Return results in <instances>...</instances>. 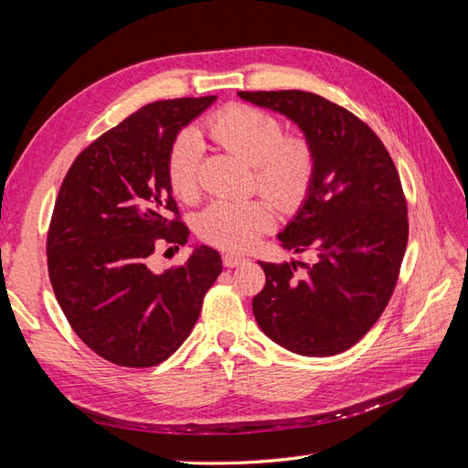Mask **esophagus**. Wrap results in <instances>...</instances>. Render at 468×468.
<instances>
[{
	"label": "esophagus",
	"instance_id": "esophagus-1",
	"mask_svg": "<svg viewBox=\"0 0 468 468\" xmlns=\"http://www.w3.org/2000/svg\"><path fill=\"white\" fill-rule=\"evenodd\" d=\"M222 261L226 267H238V265H244L248 261V258L239 256V253H224Z\"/></svg>",
	"mask_w": 468,
	"mask_h": 468
}]
</instances>
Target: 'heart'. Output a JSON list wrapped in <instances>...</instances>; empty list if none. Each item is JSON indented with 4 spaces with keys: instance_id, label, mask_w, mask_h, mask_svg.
Returning <instances> with one entry per match:
<instances>
[{
    "instance_id": "obj_1",
    "label": "heart",
    "mask_w": 468,
    "mask_h": 468,
    "mask_svg": "<svg viewBox=\"0 0 468 468\" xmlns=\"http://www.w3.org/2000/svg\"><path fill=\"white\" fill-rule=\"evenodd\" d=\"M201 134L222 150L253 167L256 186L285 208L301 205L316 176V154L304 136H285L282 122L258 107L229 105L210 115ZM201 144L193 133H183L167 160L169 187L183 201L199 193ZM275 205L256 199H218L199 218V232L210 244L246 250L273 229Z\"/></svg>"
}]
</instances>
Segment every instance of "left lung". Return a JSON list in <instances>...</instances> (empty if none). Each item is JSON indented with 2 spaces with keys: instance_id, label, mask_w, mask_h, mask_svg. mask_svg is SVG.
<instances>
[{
  "instance_id": "left-lung-1",
  "label": "left lung",
  "mask_w": 468,
  "mask_h": 468,
  "mask_svg": "<svg viewBox=\"0 0 468 468\" xmlns=\"http://www.w3.org/2000/svg\"><path fill=\"white\" fill-rule=\"evenodd\" d=\"M301 126L316 154L303 207L279 234L281 246L313 251L314 263H265L251 308L275 344L306 357L356 346L385 313L408 244L400 176L380 138L347 109L301 90L238 91Z\"/></svg>"
}]
</instances>
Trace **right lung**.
Wrapping results in <instances>:
<instances>
[{
	"label": "right lung",
	"instance_id": "obj_1",
	"mask_svg": "<svg viewBox=\"0 0 468 468\" xmlns=\"http://www.w3.org/2000/svg\"><path fill=\"white\" fill-rule=\"evenodd\" d=\"M215 99L138 109L78 155L56 197L47 236L56 301L81 342L119 367L143 369L172 356L222 271L208 246L162 273L150 267L160 246L187 242L167 160L177 133Z\"/></svg>",
	"mask_w": 468,
	"mask_h": 468
}]
</instances>
